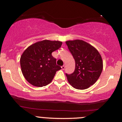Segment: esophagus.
Here are the masks:
<instances>
[{"mask_svg": "<svg viewBox=\"0 0 122 122\" xmlns=\"http://www.w3.org/2000/svg\"><path fill=\"white\" fill-rule=\"evenodd\" d=\"M61 69H64L65 68H66V66H65V65H63V66H61Z\"/></svg>", "mask_w": 122, "mask_h": 122, "instance_id": "34e87169", "label": "esophagus"}]
</instances>
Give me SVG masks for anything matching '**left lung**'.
Wrapping results in <instances>:
<instances>
[{
    "instance_id": "1",
    "label": "left lung",
    "mask_w": 122,
    "mask_h": 122,
    "mask_svg": "<svg viewBox=\"0 0 122 122\" xmlns=\"http://www.w3.org/2000/svg\"><path fill=\"white\" fill-rule=\"evenodd\" d=\"M76 62L74 72L66 75L70 84L77 89H85L96 82L103 70V61L96 48L81 40L66 41Z\"/></svg>"
}]
</instances>
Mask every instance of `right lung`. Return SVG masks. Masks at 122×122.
Here are the masks:
<instances>
[{
	"instance_id": "right-lung-1",
	"label": "right lung",
	"mask_w": 122,
	"mask_h": 122,
	"mask_svg": "<svg viewBox=\"0 0 122 122\" xmlns=\"http://www.w3.org/2000/svg\"><path fill=\"white\" fill-rule=\"evenodd\" d=\"M62 42L44 40L29 46L20 60L22 73L29 83L36 86H46L52 81L56 71L61 69L56 64L53 51L61 48Z\"/></svg>"
}]
</instances>
